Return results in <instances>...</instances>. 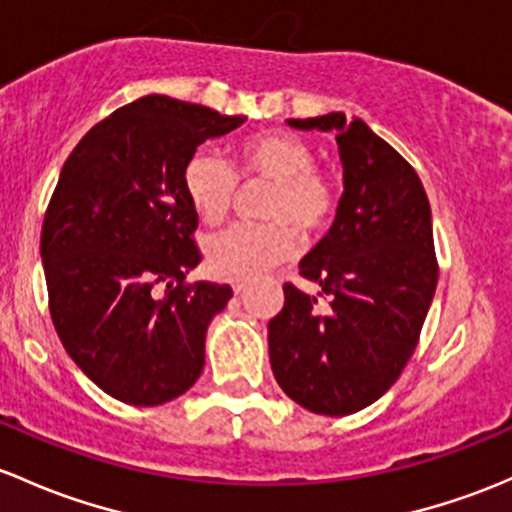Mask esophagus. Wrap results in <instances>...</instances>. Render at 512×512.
<instances>
[{"label": "esophagus", "mask_w": 512, "mask_h": 512, "mask_svg": "<svg viewBox=\"0 0 512 512\" xmlns=\"http://www.w3.org/2000/svg\"><path fill=\"white\" fill-rule=\"evenodd\" d=\"M247 284H250V279H245V277H233V279H230V287H233L235 294L245 292Z\"/></svg>", "instance_id": "obj_1"}]
</instances>
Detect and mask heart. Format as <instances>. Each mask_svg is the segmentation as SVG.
I'll return each mask as SVG.
<instances>
[{
	"label": "heart",
	"instance_id": "b5f03b06",
	"mask_svg": "<svg viewBox=\"0 0 512 512\" xmlns=\"http://www.w3.org/2000/svg\"><path fill=\"white\" fill-rule=\"evenodd\" d=\"M238 181H265L270 191L257 203L265 223H240L203 242L215 274H255L294 252V235L309 242L326 233L338 211L336 186L316 166V152L299 134L270 129L235 147V169L211 149H196L181 171L184 193L203 223L225 218L238 198Z\"/></svg>",
	"mask_w": 512,
	"mask_h": 512
}]
</instances>
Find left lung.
<instances>
[{"mask_svg": "<svg viewBox=\"0 0 512 512\" xmlns=\"http://www.w3.org/2000/svg\"><path fill=\"white\" fill-rule=\"evenodd\" d=\"M289 125L336 132L346 191L299 272L328 306L284 284L270 363L297 405L343 417L383 397L417 348L439 277L432 211L417 171L363 120L328 112Z\"/></svg>", "mask_w": 512, "mask_h": 512, "instance_id": "1", "label": "left lung"}]
</instances>
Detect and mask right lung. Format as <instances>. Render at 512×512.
Returning a JSON list of instances; mask_svg holds the SVG:
<instances>
[{"instance_id":"add662e5","label":"right lung","mask_w":512,"mask_h":512,"mask_svg":"<svg viewBox=\"0 0 512 512\" xmlns=\"http://www.w3.org/2000/svg\"><path fill=\"white\" fill-rule=\"evenodd\" d=\"M240 125L147 95L90 129L58 176L41 228L48 311L75 365L125 405L184 395L206 363L208 324L233 289L186 282L201 250L181 171Z\"/></svg>"}]
</instances>
